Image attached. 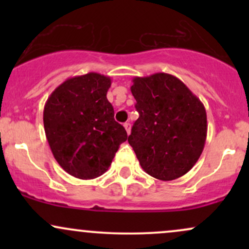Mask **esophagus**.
I'll list each match as a JSON object with an SVG mask.
<instances>
[{
	"label": "esophagus",
	"instance_id": "34e87169",
	"mask_svg": "<svg viewBox=\"0 0 249 249\" xmlns=\"http://www.w3.org/2000/svg\"><path fill=\"white\" fill-rule=\"evenodd\" d=\"M124 127H125V130H126L127 134H130V132H131V124H130V123H125Z\"/></svg>",
	"mask_w": 249,
	"mask_h": 249
}]
</instances>
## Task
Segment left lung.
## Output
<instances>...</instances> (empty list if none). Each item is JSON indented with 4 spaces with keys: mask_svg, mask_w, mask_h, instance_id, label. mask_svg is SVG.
<instances>
[{
    "mask_svg": "<svg viewBox=\"0 0 249 249\" xmlns=\"http://www.w3.org/2000/svg\"><path fill=\"white\" fill-rule=\"evenodd\" d=\"M132 82L131 92L139 118L128 144L151 177L164 181L182 177L204 150L207 136L204 104L170 73L134 77Z\"/></svg>",
    "mask_w": 249,
    "mask_h": 249,
    "instance_id": "obj_1",
    "label": "left lung"
}]
</instances>
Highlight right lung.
Masks as SVG:
<instances>
[{
  "instance_id": "right-lung-1",
  "label": "right lung",
  "mask_w": 249,
  "mask_h": 249,
  "mask_svg": "<svg viewBox=\"0 0 249 249\" xmlns=\"http://www.w3.org/2000/svg\"><path fill=\"white\" fill-rule=\"evenodd\" d=\"M111 78L89 72L63 82L53 91L43 123L53 157L65 172L93 179L110 167L119 145L127 139L107 93Z\"/></svg>"
}]
</instances>
